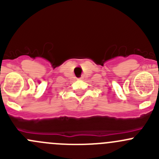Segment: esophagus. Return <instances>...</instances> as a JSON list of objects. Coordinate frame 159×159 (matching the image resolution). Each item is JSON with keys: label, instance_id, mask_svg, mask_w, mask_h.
Listing matches in <instances>:
<instances>
[{"label": "esophagus", "instance_id": "34e87169", "mask_svg": "<svg viewBox=\"0 0 159 159\" xmlns=\"http://www.w3.org/2000/svg\"><path fill=\"white\" fill-rule=\"evenodd\" d=\"M79 80H82V77H80V78H79Z\"/></svg>", "mask_w": 159, "mask_h": 159}]
</instances>
